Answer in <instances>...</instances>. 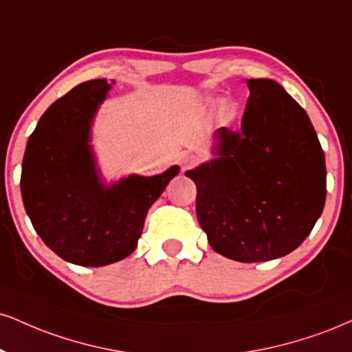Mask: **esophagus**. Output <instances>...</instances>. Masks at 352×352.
Listing matches in <instances>:
<instances>
[{
  "mask_svg": "<svg viewBox=\"0 0 352 352\" xmlns=\"http://www.w3.org/2000/svg\"><path fill=\"white\" fill-rule=\"evenodd\" d=\"M195 160H197V155L192 154V152H182V154L179 155V162L184 170L185 168L192 167V165L195 164Z\"/></svg>",
  "mask_w": 352,
  "mask_h": 352,
  "instance_id": "esophagus-1",
  "label": "esophagus"
}]
</instances>
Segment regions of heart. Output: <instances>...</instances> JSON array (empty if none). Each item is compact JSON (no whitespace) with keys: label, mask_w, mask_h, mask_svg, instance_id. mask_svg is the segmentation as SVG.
Listing matches in <instances>:
<instances>
[{"label":"heart","mask_w":352,"mask_h":352,"mask_svg":"<svg viewBox=\"0 0 352 352\" xmlns=\"http://www.w3.org/2000/svg\"><path fill=\"white\" fill-rule=\"evenodd\" d=\"M231 104L230 103H223L221 104V114H230L231 113Z\"/></svg>","instance_id":"b5f03b06"}]
</instances>
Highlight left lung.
<instances>
[{
	"label": "left lung",
	"mask_w": 352,
	"mask_h": 352,
	"mask_svg": "<svg viewBox=\"0 0 352 352\" xmlns=\"http://www.w3.org/2000/svg\"><path fill=\"white\" fill-rule=\"evenodd\" d=\"M241 129L214 133L217 157L185 172L213 251L264 262L298 248L326 200L324 154L310 118L277 82L245 80Z\"/></svg>",
	"instance_id": "8db88e82"
}]
</instances>
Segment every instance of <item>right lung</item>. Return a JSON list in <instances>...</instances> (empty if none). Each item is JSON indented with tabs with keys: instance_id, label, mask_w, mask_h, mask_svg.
<instances>
[{
	"instance_id": "obj_1",
	"label": "right lung",
	"mask_w": 352,
	"mask_h": 352,
	"mask_svg": "<svg viewBox=\"0 0 352 352\" xmlns=\"http://www.w3.org/2000/svg\"><path fill=\"white\" fill-rule=\"evenodd\" d=\"M77 85L42 114L29 135L21 172L24 208L47 248L72 264L101 267L134 252L147 211L179 165L107 184L91 149V126L113 87Z\"/></svg>"
}]
</instances>
